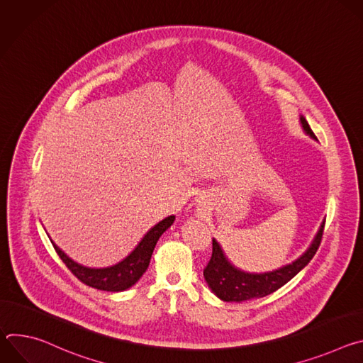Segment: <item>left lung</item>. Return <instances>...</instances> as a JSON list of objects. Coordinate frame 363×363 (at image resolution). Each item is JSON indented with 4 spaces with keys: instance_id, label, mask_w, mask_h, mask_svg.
Instances as JSON below:
<instances>
[{
    "instance_id": "1",
    "label": "left lung",
    "mask_w": 363,
    "mask_h": 363,
    "mask_svg": "<svg viewBox=\"0 0 363 363\" xmlns=\"http://www.w3.org/2000/svg\"><path fill=\"white\" fill-rule=\"evenodd\" d=\"M300 123L306 135L318 140L316 135L310 129L303 115H300ZM323 228L325 221H322L312 244L294 262L264 273H250L235 267L228 260V257L225 255L220 242L213 238V255L210 263L203 269V279L211 291L223 301L241 303L251 298L269 296L273 291L279 290L281 286H284L287 281H290L300 270H303L310 263L320 245Z\"/></svg>"
}]
</instances>
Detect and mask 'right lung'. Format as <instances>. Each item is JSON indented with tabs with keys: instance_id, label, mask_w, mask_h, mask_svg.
Wrapping results in <instances>:
<instances>
[{
	"instance_id": "1",
	"label": "right lung",
	"mask_w": 363,
	"mask_h": 363,
	"mask_svg": "<svg viewBox=\"0 0 363 363\" xmlns=\"http://www.w3.org/2000/svg\"><path fill=\"white\" fill-rule=\"evenodd\" d=\"M174 221L175 216H169L160 221L157 225H153L128 257H125L122 262L109 267L96 269L79 264L77 262L72 260L60 247H57L55 241H50L53 244L63 263L67 266V269L80 281L97 290H105L112 293L125 291L130 289L135 283H138V280L143 276L149 266L155 245H157L160 237L174 224Z\"/></svg>"
}]
</instances>
